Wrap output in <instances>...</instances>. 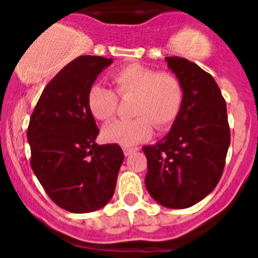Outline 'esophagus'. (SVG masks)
Wrapping results in <instances>:
<instances>
[{
	"label": "esophagus",
	"mask_w": 258,
	"mask_h": 258,
	"mask_svg": "<svg viewBox=\"0 0 258 258\" xmlns=\"http://www.w3.org/2000/svg\"><path fill=\"white\" fill-rule=\"evenodd\" d=\"M136 148H130V147H123V152L126 156H131L132 153L136 152Z\"/></svg>",
	"instance_id": "1"
}]
</instances>
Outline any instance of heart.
Returning a JSON list of instances; mask_svg holds the SVG:
<instances>
[{
    "label": "heart",
    "mask_w": 258,
    "mask_h": 258,
    "mask_svg": "<svg viewBox=\"0 0 258 258\" xmlns=\"http://www.w3.org/2000/svg\"><path fill=\"white\" fill-rule=\"evenodd\" d=\"M116 93L135 96L131 119H118L103 128L106 141L130 147L145 141L155 128H168L177 118L183 102V88L175 75L131 63L111 74ZM110 88L95 83L88 88L87 106L95 118L106 121L116 112L118 98Z\"/></svg>",
    "instance_id": "heart-1"
}]
</instances>
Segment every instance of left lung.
Wrapping results in <instances>:
<instances>
[{"mask_svg":"<svg viewBox=\"0 0 258 258\" xmlns=\"http://www.w3.org/2000/svg\"><path fill=\"white\" fill-rule=\"evenodd\" d=\"M183 88V102L170 132L147 157L146 188L168 209H187L217 186L231 141L226 101L213 77L182 57H166Z\"/></svg>","mask_w":258,"mask_h":258,"instance_id":"1","label":"left lung"}]
</instances>
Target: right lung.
<instances>
[{
    "mask_svg": "<svg viewBox=\"0 0 258 258\" xmlns=\"http://www.w3.org/2000/svg\"><path fill=\"white\" fill-rule=\"evenodd\" d=\"M112 58L80 56L48 82L27 128L31 167L61 209L87 213L112 199L124 155L118 145H97L87 106L88 88Z\"/></svg>",
    "mask_w": 258,
    "mask_h": 258,
    "instance_id": "right-lung-1",
    "label": "right lung"
}]
</instances>
